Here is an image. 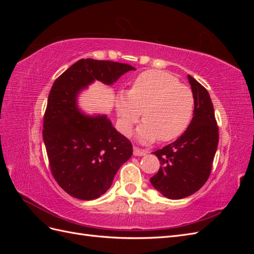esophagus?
<instances>
[{
    "mask_svg": "<svg viewBox=\"0 0 254 254\" xmlns=\"http://www.w3.org/2000/svg\"><path fill=\"white\" fill-rule=\"evenodd\" d=\"M147 153V150L141 149L139 147H133V155L134 156H145Z\"/></svg>",
    "mask_w": 254,
    "mask_h": 254,
    "instance_id": "esophagus-1",
    "label": "esophagus"
}]
</instances>
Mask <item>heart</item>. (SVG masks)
I'll return each mask as SVG.
<instances>
[{"mask_svg": "<svg viewBox=\"0 0 254 254\" xmlns=\"http://www.w3.org/2000/svg\"><path fill=\"white\" fill-rule=\"evenodd\" d=\"M194 109L193 91L174 75L160 70L142 72L132 80L128 92L121 91L117 96L123 134H131L142 112L144 122L137 130V137L143 143L178 139L190 125Z\"/></svg>", "mask_w": 254, "mask_h": 254, "instance_id": "heart-1", "label": "heart"}]
</instances>
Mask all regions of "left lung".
Returning a JSON list of instances; mask_svg holds the SVG:
<instances>
[{
  "label": "left lung",
  "instance_id": "1",
  "mask_svg": "<svg viewBox=\"0 0 254 254\" xmlns=\"http://www.w3.org/2000/svg\"><path fill=\"white\" fill-rule=\"evenodd\" d=\"M195 97L190 125L175 142L152 153L161 167L151 177L152 187L168 199L194 194L209 179L218 145V126L209 92L188 75Z\"/></svg>",
  "mask_w": 254,
  "mask_h": 254
}]
</instances>
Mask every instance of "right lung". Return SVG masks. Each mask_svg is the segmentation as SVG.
<instances>
[{
	"label": "right lung",
	"instance_id": "obj_1",
	"mask_svg": "<svg viewBox=\"0 0 254 254\" xmlns=\"http://www.w3.org/2000/svg\"><path fill=\"white\" fill-rule=\"evenodd\" d=\"M135 68L109 60L80 59L54 82L43 120L51 172L68 195L92 200L108 190L119 168L132 156V144L106 115L79 111L77 96L94 80L112 84Z\"/></svg>",
	"mask_w": 254,
	"mask_h": 254
}]
</instances>
